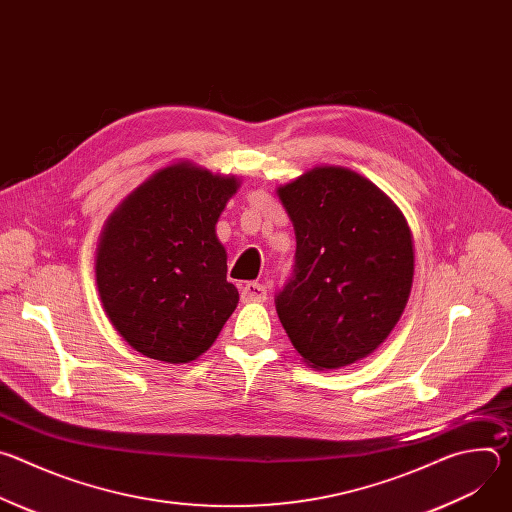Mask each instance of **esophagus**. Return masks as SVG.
<instances>
[{"mask_svg":"<svg viewBox=\"0 0 512 512\" xmlns=\"http://www.w3.org/2000/svg\"><path fill=\"white\" fill-rule=\"evenodd\" d=\"M243 302H265L267 300V287L257 281H249L241 287Z\"/></svg>","mask_w":512,"mask_h":512,"instance_id":"esophagus-1","label":"esophagus"}]
</instances>
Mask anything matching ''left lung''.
Masks as SVG:
<instances>
[{
  "mask_svg": "<svg viewBox=\"0 0 512 512\" xmlns=\"http://www.w3.org/2000/svg\"><path fill=\"white\" fill-rule=\"evenodd\" d=\"M294 223L296 265L275 298L291 344L312 369L375 352L399 322L413 283V237L371 180L318 166L277 188Z\"/></svg>",
  "mask_w": 512,
  "mask_h": 512,
  "instance_id": "left-lung-1",
  "label": "left lung"
}]
</instances>
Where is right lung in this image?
I'll return each mask as SVG.
<instances>
[{
	"instance_id": "obj_1",
	"label": "right lung",
	"mask_w": 512,
	"mask_h": 512,
	"mask_svg": "<svg viewBox=\"0 0 512 512\" xmlns=\"http://www.w3.org/2000/svg\"><path fill=\"white\" fill-rule=\"evenodd\" d=\"M237 188L235 176L178 162L145 180L107 218L95 259L101 304L143 356L190 362L235 312L239 291L227 281L216 223Z\"/></svg>"
}]
</instances>
